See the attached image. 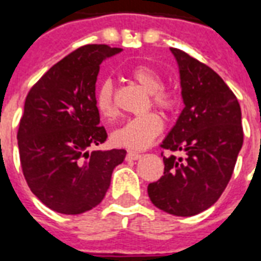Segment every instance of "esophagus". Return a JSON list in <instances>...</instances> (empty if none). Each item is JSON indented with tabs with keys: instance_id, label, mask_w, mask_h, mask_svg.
Segmentation results:
<instances>
[{
	"instance_id": "esophagus-1",
	"label": "esophagus",
	"mask_w": 261,
	"mask_h": 261,
	"mask_svg": "<svg viewBox=\"0 0 261 261\" xmlns=\"http://www.w3.org/2000/svg\"><path fill=\"white\" fill-rule=\"evenodd\" d=\"M141 158V153L138 152H128L127 156H125V159L127 160H138Z\"/></svg>"
}]
</instances>
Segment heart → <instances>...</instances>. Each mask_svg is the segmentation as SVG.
<instances>
[{
    "label": "heart",
    "instance_id": "1",
    "mask_svg": "<svg viewBox=\"0 0 261 261\" xmlns=\"http://www.w3.org/2000/svg\"><path fill=\"white\" fill-rule=\"evenodd\" d=\"M131 76L148 94H150L152 103L166 112L173 111L177 105V99L173 92L165 91L163 80L153 69L148 66H138L133 69ZM95 106L102 117H112L115 115V102H113V83L106 79L99 83L95 91ZM163 130L162 119L156 113L131 117L123 124L112 131L113 144L127 149H145L159 137Z\"/></svg>",
    "mask_w": 261,
    "mask_h": 261
}]
</instances>
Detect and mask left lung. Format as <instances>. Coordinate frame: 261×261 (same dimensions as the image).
<instances>
[{"label": "left lung", "mask_w": 261, "mask_h": 261, "mask_svg": "<svg viewBox=\"0 0 261 261\" xmlns=\"http://www.w3.org/2000/svg\"><path fill=\"white\" fill-rule=\"evenodd\" d=\"M178 65L184 109L162 148L184 152L163 156L165 175L148 185L152 203L190 217L217 202L232 175L242 144V113L233 92L209 66L170 48Z\"/></svg>", "instance_id": "left-lung-1"}]
</instances>
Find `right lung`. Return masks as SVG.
I'll return each mask as SVG.
<instances>
[{
    "label": "right lung",
    "mask_w": 261,
    "mask_h": 261,
    "mask_svg": "<svg viewBox=\"0 0 261 261\" xmlns=\"http://www.w3.org/2000/svg\"><path fill=\"white\" fill-rule=\"evenodd\" d=\"M121 48L84 45L49 69L26 96L17 146L29 188L62 214H82L105 198L124 149L90 150L108 134L99 127V65Z\"/></svg>",
    "instance_id": "right-lung-1"
}]
</instances>
